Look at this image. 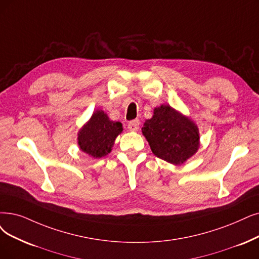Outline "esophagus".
Wrapping results in <instances>:
<instances>
[{
	"label": "esophagus",
	"mask_w": 259,
	"mask_h": 259,
	"mask_svg": "<svg viewBox=\"0 0 259 259\" xmlns=\"http://www.w3.org/2000/svg\"><path fill=\"white\" fill-rule=\"evenodd\" d=\"M139 124H140L139 120H133V121L128 122L127 127L131 132H137L139 130Z\"/></svg>",
	"instance_id": "esophagus-1"
}]
</instances>
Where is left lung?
<instances>
[{"mask_svg":"<svg viewBox=\"0 0 259 259\" xmlns=\"http://www.w3.org/2000/svg\"><path fill=\"white\" fill-rule=\"evenodd\" d=\"M142 134L155 156L172 164H182L196 153L200 134L196 124L169 105L154 109L143 123Z\"/></svg>","mask_w":259,"mask_h":259,"instance_id":"obj_1","label":"left lung"}]
</instances>
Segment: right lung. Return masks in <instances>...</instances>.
<instances>
[{
  "mask_svg": "<svg viewBox=\"0 0 259 259\" xmlns=\"http://www.w3.org/2000/svg\"><path fill=\"white\" fill-rule=\"evenodd\" d=\"M121 122L111 121L103 110H96L90 120L78 132L79 149L95 158L111 152L116 138L122 133Z\"/></svg>",
  "mask_w": 259,
  "mask_h": 259,
  "instance_id": "right-lung-1",
  "label": "right lung"
}]
</instances>
